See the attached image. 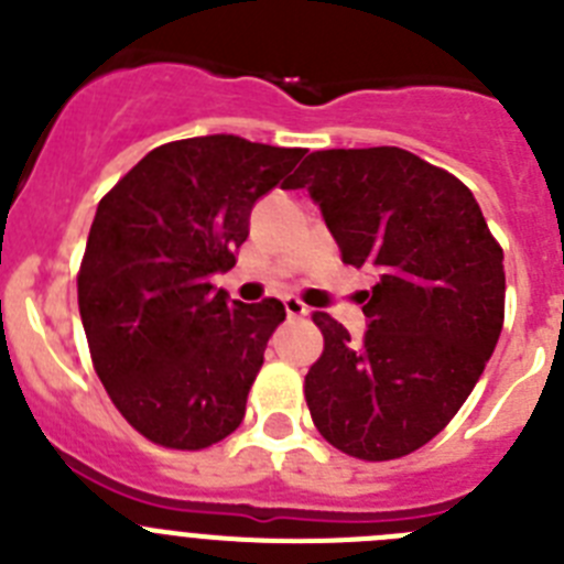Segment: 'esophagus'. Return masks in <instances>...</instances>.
Returning a JSON list of instances; mask_svg holds the SVG:
<instances>
[{
  "label": "esophagus",
  "instance_id": "1",
  "mask_svg": "<svg viewBox=\"0 0 564 564\" xmlns=\"http://www.w3.org/2000/svg\"><path fill=\"white\" fill-rule=\"evenodd\" d=\"M285 313L291 318H302V316H307V313H311V307H307L305 302H302V299L285 296Z\"/></svg>",
  "mask_w": 564,
  "mask_h": 564
}]
</instances>
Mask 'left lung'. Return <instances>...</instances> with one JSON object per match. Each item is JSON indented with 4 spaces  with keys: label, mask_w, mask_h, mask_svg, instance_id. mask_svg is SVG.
Masks as SVG:
<instances>
[{
    "label": "left lung",
    "mask_w": 564,
    "mask_h": 564,
    "mask_svg": "<svg viewBox=\"0 0 564 564\" xmlns=\"http://www.w3.org/2000/svg\"><path fill=\"white\" fill-rule=\"evenodd\" d=\"M352 268L378 282L364 341L330 313L305 376L316 430L358 460H395L457 415L506 318L502 248L455 174L398 147L307 154L288 188H305Z\"/></svg>",
    "instance_id": "left-lung-1"
}]
</instances>
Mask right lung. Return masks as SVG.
<instances>
[{"label": "right lung", "mask_w": 564, "mask_h": 564, "mask_svg": "<svg viewBox=\"0 0 564 564\" xmlns=\"http://www.w3.org/2000/svg\"><path fill=\"white\" fill-rule=\"evenodd\" d=\"M305 149L237 134L152 149L98 203L78 268L89 356L132 430L166 449H208L246 415L279 299L257 305L214 291L246 242L251 208Z\"/></svg>", "instance_id": "1"}]
</instances>
